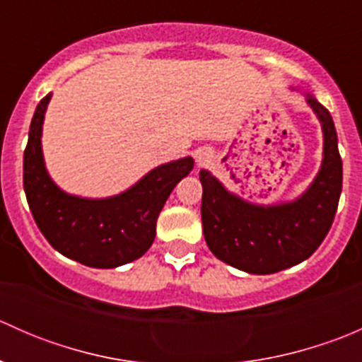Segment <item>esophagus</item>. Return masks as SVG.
<instances>
[{
  "label": "esophagus",
  "instance_id": "obj_1",
  "mask_svg": "<svg viewBox=\"0 0 362 362\" xmlns=\"http://www.w3.org/2000/svg\"><path fill=\"white\" fill-rule=\"evenodd\" d=\"M196 160H198V163H199V164H202V163H204V160H208V154H206V152L199 151V152H198V154H196Z\"/></svg>",
  "mask_w": 362,
  "mask_h": 362
}]
</instances>
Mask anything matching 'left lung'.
Returning a JSON list of instances; mask_svg holds the SVG:
<instances>
[{"instance_id":"obj_1","label":"left lung","mask_w":362,"mask_h":362,"mask_svg":"<svg viewBox=\"0 0 362 362\" xmlns=\"http://www.w3.org/2000/svg\"><path fill=\"white\" fill-rule=\"evenodd\" d=\"M322 126V164L305 192L293 202L257 204L229 192L208 170L203 185L202 221L208 249L226 264L254 275H269L299 264L326 238L339 194L343 168L338 136L327 108L305 94Z\"/></svg>"}]
</instances>
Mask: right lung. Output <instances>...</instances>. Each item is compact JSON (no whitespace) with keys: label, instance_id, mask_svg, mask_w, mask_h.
Returning a JSON list of instances; mask_svg holds the SVG:
<instances>
[{"label":"right lung","instance_id":"add662e5","mask_svg":"<svg viewBox=\"0 0 362 362\" xmlns=\"http://www.w3.org/2000/svg\"><path fill=\"white\" fill-rule=\"evenodd\" d=\"M47 94L36 107L24 151V191L29 210L47 242L90 268H117L141 257L156 238V222L175 185L194 168L182 158L160 164L120 194L80 198L50 178L42 151Z\"/></svg>","mask_w":362,"mask_h":362}]
</instances>
